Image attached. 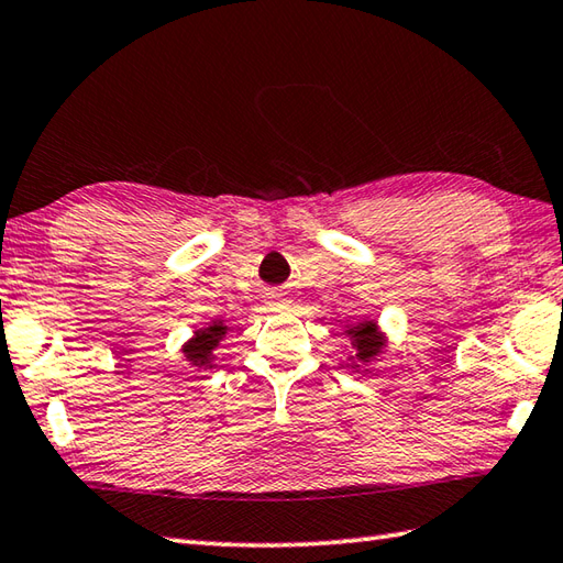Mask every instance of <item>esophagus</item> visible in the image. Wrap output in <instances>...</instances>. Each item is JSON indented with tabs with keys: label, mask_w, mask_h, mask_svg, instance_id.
Segmentation results:
<instances>
[{
	"label": "esophagus",
	"mask_w": 563,
	"mask_h": 563,
	"mask_svg": "<svg viewBox=\"0 0 563 563\" xmlns=\"http://www.w3.org/2000/svg\"><path fill=\"white\" fill-rule=\"evenodd\" d=\"M269 306H274V308H286V306H289V301H286V298H272Z\"/></svg>",
	"instance_id": "esophagus-1"
}]
</instances>
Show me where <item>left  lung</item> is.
Wrapping results in <instances>:
<instances>
[{
	"label": "left lung",
	"mask_w": 563,
	"mask_h": 563,
	"mask_svg": "<svg viewBox=\"0 0 563 563\" xmlns=\"http://www.w3.org/2000/svg\"><path fill=\"white\" fill-rule=\"evenodd\" d=\"M345 335L354 352L347 357V364L342 366H350V369H360V366L364 369V366L374 362L386 347V335L378 330V323L374 318H362L360 323L347 325Z\"/></svg>",
	"instance_id": "8db88e82"
}]
</instances>
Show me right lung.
<instances>
[{
	"label": "right lung",
	"instance_id": "right-lung-1",
	"mask_svg": "<svg viewBox=\"0 0 563 563\" xmlns=\"http://www.w3.org/2000/svg\"><path fill=\"white\" fill-rule=\"evenodd\" d=\"M228 335V325L223 320H213L211 325L194 330V335L181 345V354H185L187 362L197 369H216V350L221 345L223 338Z\"/></svg>",
	"mask_w": 563,
	"mask_h": 563
}]
</instances>
